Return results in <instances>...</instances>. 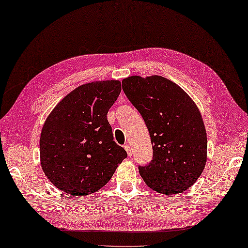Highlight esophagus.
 I'll return each instance as SVG.
<instances>
[{"mask_svg":"<svg viewBox=\"0 0 248 248\" xmlns=\"http://www.w3.org/2000/svg\"><path fill=\"white\" fill-rule=\"evenodd\" d=\"M124 148L126 150V152H127L128 156H131V153H133V151H131V146L129 144H125Z\"/></svg>","mask_w":248,"mask_h":248,"instance_id":"esophagus-1","label":"esophagus"}]
</instances>
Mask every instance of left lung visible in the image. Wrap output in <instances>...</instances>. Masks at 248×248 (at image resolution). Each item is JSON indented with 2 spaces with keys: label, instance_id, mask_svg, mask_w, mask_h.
<instances>
[{
  "label": "left lung",
  "instance_id": "left-lung-1",
  "mask_svg": "<svg viewBox=\"0 0 248 248\" xmlns=\"http://www.w3.org/2000/svg\"><path fill=\"white\" fill-rule=\"evenodd\" d=\"M122 88L151 136L153 160L139 167L141 177L158 193H183L199 179L207 161L206 128L196 104L177 84L159 75L129 76Z\"/></svg>",
  "mask_w": 248,
  "mask_h": 248
}]
</instances>
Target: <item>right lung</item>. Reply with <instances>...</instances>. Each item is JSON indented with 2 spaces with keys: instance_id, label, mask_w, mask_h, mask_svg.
Returning <instances> with one entry per match:
<instances>
[{
  "instance_id": "1",
  "label": "right lung",
  "mask_w": 248,
  "mask_h": 248,
  "mask_svg": "<svg viewBox=\"0 0 248 248\" xmlns=\"http://www.w3.org/2000/svg\"><path fill=\"white\" fill-rule=\"evenodd\" d=\"M120 92L119 80L88 82L65 95L46 118L40 135L41 168L64 193H94L127 157L113 141L107 121Z\"/></svg>"
}]
</instances>
